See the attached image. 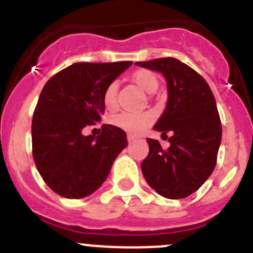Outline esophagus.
Returning a JSON list of instances; mask_svg holds the SVG:
<instances>
[{"label": "esophagus", "instance_id": "34e87169", "mask_svg": "<svg viewBox=\"0 0 253 253\" xmlns=\"http://www.w3.org/2000/svg\"><path fill=\"white\" fill-rule=\"evenodd\" d=\"M128 142H133V140H135V139H138V137L137 135H133V134H128Z\"/></svg>", "mask_w": 253, "mask_h": 253}]
</instances>
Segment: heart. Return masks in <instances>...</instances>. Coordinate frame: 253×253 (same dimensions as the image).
<instances>
[{
	"label": "heart",
	"mask_w": 253,
	"mask_h": 253,
	"mask_svg": "<svg viewBox=\"0 0 253 253\" xmlns=\"http://www.w3.org/2000/svg\"><path fill=\"white\" fill-rule=\"evenodd\" d=\"M130 80L135 84L146 91L147 93H154L158 88V78L153 72L148 71V69H138L133 75L130 76ZM118 84L116 82H111L110 84H107L105 88L104 93H102V102L104 106L107 110H115L118 107ZM153 118L149 113H140V114H131V113H122L115 115L110 119V124L116 126V128L122 129L124 131H128L131 134H138L143 130V129L148 126L152 123Z\"/></svg>",
	"instance_id": "heart-1"
}]
</instances>
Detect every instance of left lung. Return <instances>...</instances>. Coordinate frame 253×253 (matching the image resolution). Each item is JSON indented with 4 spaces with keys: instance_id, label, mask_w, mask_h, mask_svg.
<instances>
[{
    "instance_id": "obj_1",
    "label": "left lung",
    "mask_w": 253,
    "mask_h": 253,
    "mask_svg": "<svg viewBox=\"0 0 253 253\" xmlns=\"http://www.w3.org/2000/svg\"><path fill=\"white\" fill-rule=\"evenodd\" d=\"M135 64L162 73L169 93L154 130L171 134L169 147L163 149L158 140L147 139L149 153L142 162L143 175L163 198L184 199L195 193L215 167L222 142L215 99L204 78L176 58Z\"/></svg>"
}]
</instances>
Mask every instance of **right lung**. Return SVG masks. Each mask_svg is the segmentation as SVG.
Returning <instances> with one entry per match:
<instances>
[{
	"mask_svg": "<svg viewBox=\"0 0 253 253\" xmlns=\"http://www.w3.org/2000/svg\"><path fill=\"white\" fill-rule=\"evenodd\" d=\"M130 66L75 63L43 87L31 124L33 157L40 176L58 195L81 199L95 193L128 146L125 131L114 125H102L97 137L82 130L101 122L105 88Z\"/></svg>",
	"mask_w": 253,
	"mask_h": 253,
	"instance_id": "obj_1",
	"label": "right lung"
}]
</instances>
